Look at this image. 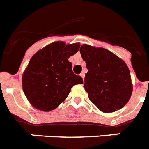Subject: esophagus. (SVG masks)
Here are the masks:
<instances>
[{
  "label": "esophagus",
  "mask_w": 149,
  "mask_h": 149,
  "mask_svg": "<svg viewBox=\"0 0 149 149\" xmlns=\"http://www.w3.org/2000/svg\"><path fill=\"white\" fill-rule=\"evenodd\" d=\"M80 77H82L83 80H84V77H85V74H84V72H81V73H80Z\"/></svg>",
  "instance_id": "obj_1"
}]
</instances>
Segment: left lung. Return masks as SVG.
I'll return each instance as SVG.
<instances>
[{"label": "left lung", "mask_w": 149, "mask_h": 149, "mask_svg": "<svg viewBox=\"0 0 149 149\" xmlns=\"http://www.w3.org/2000/svg\"><path fill=\"white\" fill-rule=\"evenodd\" d=\"M79 51L88 70L83 87L89 100L106 113L123 108L132 93L130 71L126 63L102 47L83 44Z\"/></svg>", "instance_id": "obj_1"}]
</instances>
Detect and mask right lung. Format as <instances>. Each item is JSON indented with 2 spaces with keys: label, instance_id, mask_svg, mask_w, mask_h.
I'll use <instances>...</instances> for the list:
<instances>
[{
  "label": "right lung",
  "instance_id": "right-lung-1",
  "mask_svg": "<svg viewBox=\"0 0 149 149\" xmlns=\"http://www.w3.org/2000/svg\"><path fill=\"white\" fill-rule=\"evenodd\" d=\"M79 43L63 41L49 43L31 57L22 76V87L29 102L37 109L49 112L66 100L71 88L83 83L75 75L68 59L77 53Z\"/></svg>",
  "mask_w": 149,
  "mask_h": 149
}]
</instances>
